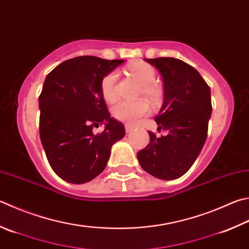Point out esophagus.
Listing matches in <instances>:
<instances>
[{"label": "esophagus", "mask_w": 249, "mask_h": 249, "mask_svg": "<svg viewBox=\"0 0 249 249\" xmlns=\"http://www.w3.org/2000/svg\"><path fill=\"white\" fill-rule=\"evenodd\" d=\"M124 128H125V132L126 133H130V132H132V131H133V128L130 124H125Z\"/></svg>", "instance_id": "1"}]
</instances>
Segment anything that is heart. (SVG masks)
<instances>
[{"instance_id":"b5f03b06","label":"heart","mask_w":249,"mask_h":249,"mask_svg":"<svg viewBox=\"0 0 249 249\" xmlns=\"http://www.w3.org/2000/svg\"><path fill=\"white\" fill-rule=\"evenodd\" d=\"M129 73L140 84V93L151 103H158L161 98V90L155 84L156 80V70L152 65L142 60L133 62L128 68ZM118 74L116 71H110L101 80V93L106 102L111 103L116 100V82ZM148 105L142 100L134 102L119 101L112 106L111 114L117 120L125 124H135L147 114Z\"/></svg>"}]
</instances>
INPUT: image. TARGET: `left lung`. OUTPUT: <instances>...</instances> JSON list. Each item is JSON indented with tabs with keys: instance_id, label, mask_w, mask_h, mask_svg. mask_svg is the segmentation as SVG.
<instances>
[{
	"instance_id": "1",
	"label": "left lung",
	"mask_w": 249,
	"mask_h": 249,
	"mask_svg": "<svg viewBox=\"0 0 249 249\" xmlns=\"http://www.w3.org/2000/svg\"><path fill=\"white\" fill-rule=\"evenodd\" d=\"M156 67L163 81V103L155 118L156 138L149 131V144L138 153L145 171L161 180L182 177L193 165L207 139L213 112L210 88L191 65L173 57L145 58Z\"/></svg>"
}]
</instances>
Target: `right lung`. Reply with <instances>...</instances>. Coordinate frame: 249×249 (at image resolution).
Returning a JSON list of instances; mask_svg holds the SVG:
<instances>
[{
    "label": "right lung",
    "mask_w": 249,
    "mask_h": 249,
    "mask_svg": "<svg viewBox=\"0 0 249 249\" xmlns=\"http://www.w3.org/2000/svg\"><path fill=\"white\" fill-rule=\"evenodd\" d=\"M124 62L79 56L46 76L39 97L40 138L50 165L63 180L82 184L104 170L111 146L124 137L123 124L107 110L101 80ZM105 125L94 135L93 127Z\"/></svg>",
    "instance_id": "right-lung-1"
}]
</instances>
